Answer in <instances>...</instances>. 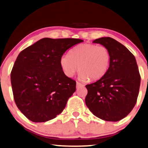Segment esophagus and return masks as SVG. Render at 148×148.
I'll return each instance as SVG.
<instances>
[{
	"mask_svg": "<svg viewBox=\"0 0 148 148\" xmlns=\"http://www.w3.org/2000/svg\"><path fill=\"white\" fill-rule=\"evenodd\" d=\"M84 86V84L80 83V82H77V88H82Z\"/></svg>",
	"mask_w": 148,
	"mask_h": 148,
	"instance_id": "esophagus-1",
	"label": "esophagus"
}]
</instances>
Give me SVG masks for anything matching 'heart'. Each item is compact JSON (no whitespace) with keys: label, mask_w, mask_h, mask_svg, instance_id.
Wrapping results in <instances>:
<instances>
[{"label":"heart","mask_w":148,"mask_h":148,"mask_svg":"<svg viewBox=\"0 0 148 148\" xmlns=\"http://www.w3.org/2000/svg\"><path fill=\"white\" fill-rule=\"evenodd\" d=\"M110 54L103 45L84 43L73 48L69 54L60 58V66L67 77H72L78 71L82 81H97L104 77L109 68Z\"/></svg>","instance_id":"1"}]
</instances>
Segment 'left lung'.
<instances>
[{
	"mask_svg": "<svg viewBox=\"0 0 148 148\" xmlns=\"http://www.w3.org/2000/svg\"><path fill=\"white\" fill-rule=\"evenodd\" d=\"M93 43L108 49L110 63L104 77L86 86L85 103L97 118L108 121H120L133 110L138 95L140 75L135 57L112 38L96 39Z\"/></svg>",
	"mask_w": 148,
	"mask_h": 148,
	"instance_id": "left-lung-1",
	"label": "left lung"
}]
</instances>
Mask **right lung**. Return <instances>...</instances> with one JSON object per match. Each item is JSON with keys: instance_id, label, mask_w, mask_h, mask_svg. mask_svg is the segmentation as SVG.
Listing matches in <instances>:
<instances>
[{"instance_id": "obj_1", "label": "right lung", "mask_w": 148, "mask_h": 148, "mask_svg": "<svg viewBox=\"0 0 148 148\" xmlns=\"http://www.w3.org/2000/svg\"><path fill=\"white\" fill-rule=\"evenodd\" d=\"M83 40L41 39L19 54L11 72L17 107L33 122L56 117L76 90V82L64 73L60 58L67 49Z\"/></svg>"}]
</instances>
